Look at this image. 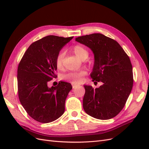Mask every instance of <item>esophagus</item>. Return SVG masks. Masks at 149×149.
Here are the masks:
<instances>
[{"mask_svg":"<svg viewBox=\"0 0 149 149\" xmlns=\"http://www.w3.org/2000/svg\"><path fill=\"white\" fill-rule=\"evenodd\" d=\"M72 86H73V88H75L76 87H77L79 86V84H76V83H72Z\"/></svg>","mask_w":149,"mask_h":149,"instance_id":"1","label":"esophagus"}]
</instances>
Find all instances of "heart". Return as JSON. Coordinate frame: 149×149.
Here are the masks:
<instances>
[{
	"label": "heart",
	"mask_w": 149,
	"mask_h": 149,
	"mask_svg": "<svg viewBox=\"0 0 149 149\" xmlns=\"http://www.w3.org/2000/svg\"><path fill=\"white\" fill-rule=\"evenodd\" d=\"M73 51L76 56H78L80 59L87 58L89 55L88 51L84 47L76 45L73 47ZM65 57V53L63 52H61L58 54L56 58V66L58 69L61 70L63 68V61ZM86 74V71L81 70L79 71H72L69 72L66 74L62 76V78L71 82L72 83H78L82 81L83 77Z\"/></svg>",
	"instance_id": "b5f03b06"
}]
</instances>
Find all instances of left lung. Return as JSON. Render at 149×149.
I'll use <instances>...</instances> for the list:
<instances>
[{
	"label": "left lung",
	"mask_w": 149,
	"mask_h": 149,
	"mask_svg": "<svg viewBox=\"0 0 149 149\" xmlns=\"http://www.w3.org/2000/svg\"><path fill=\"white\" fill-rule=\"evenodd\" d=\"M75 40L91 49L94 63L91 77L103 84L94 89L84 85V111L93 118H114L123 109L133 86L132 66L129 57L116 40L101 33H93Z\"/></svg>",
	"instance_id": "left-lung-1"
}]
</instances>
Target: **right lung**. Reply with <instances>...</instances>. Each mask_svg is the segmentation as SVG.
<instances>
[{"label": "right lung", "mask_w": 149, "mask_h": 149, "mask_svg": "<svg viewBox=\"0 0 149 149\" xmlns=\"http://www.w3.org/2000/svg\"><path fill=\"white\" fill-rule=\"evenodd\" d=\"M73 38L48 35L31 44L17 70L18 94L28 114L42 123H51L63 114L65 101L72 89L60 81L56 86L48 84L56 76V58L62 48Z\"/></svg>", "instance_id": "obj_1"}]
</instances>
